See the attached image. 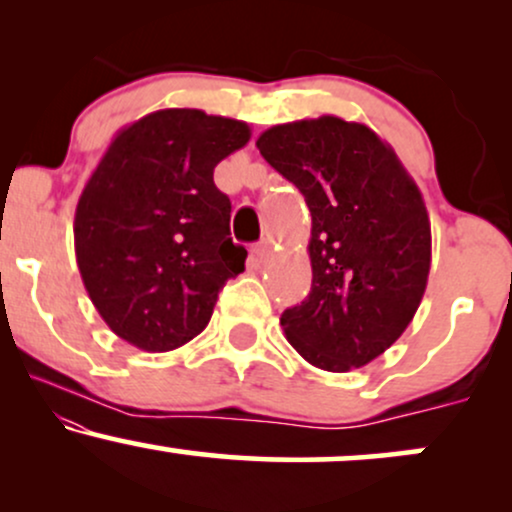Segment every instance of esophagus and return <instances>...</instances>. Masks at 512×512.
I'll return each mask as SVG.
<instances>
[{
  "label": "esophagus",
  "instance_id": "34e87169",
  "mask_svg": "<svg viewBox=\"0 0 512 512\" xmlns=\"http://www.w3.org/2000/svg\"><path fill=\"white\" fill-rule=\"evenodd\" d=\"M252 252H255L257 260L264 262L269 255H272V243H269V240H262V243H257L255 248H252Z\"/></svg>",
  "mask_w": 512,
  "mask_h": 512
}]
</instances>
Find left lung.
<instances>
[{"mask_svg": "<svg viewBox=\"0 0 512 512\" xmlns=\"http://www.w3.org/2000/svg\"><path fill=\"white\" fill-rule=\"evenodd\" d=\"M313 216V286L281 327L310 366L346 373L385 354L414 320L431 269V221L395 149L361 122L322 115L257 139Z\"/></svg>", "mask_w": 512, "mask_h": 512, "instance_id": "left-lung-1", "label": "left lung"}]
</instances>
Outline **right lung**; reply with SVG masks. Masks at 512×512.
Returning <instances> with one entry per match:
<instances>
[{
  "instance_id": "1",
  "label": "right lung",
  "mask_w": 512,
  "mask_h": 512,
  "mask_svg": "<svg viewBox=\"0 0 512 512\" xmlns=\"http://www.w3.org/2000/svg\"><path fill=\"white\" fill-rule=\"evenodd\" d=\"M240 120L166 108L115 134L74 214L88 298L117 337L173 351L209 325L248 250L231 238V199L214 168L250 142Z\"/></svg>"
}]
</instances>
